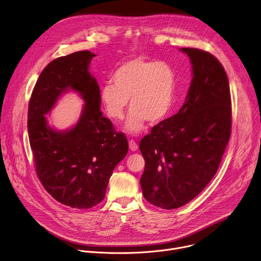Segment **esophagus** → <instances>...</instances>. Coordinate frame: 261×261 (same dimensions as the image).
I'll use <instances>...</instances> for the list:
<instances>
[{
  "label": "esophagus",
  "instance_id": "1",
  "mask_svg": "<svg viewBox=\"0 0 261 261\" xmlns=\"http://www.w3.org/2000/svg\"><path fill=\"white\" fill-rule=\"evenodd\" d=\"M129 148H130L132 151H135V150H137V148H138L137 143H136L133 139L129 140Z\"/></svg>",
  "mask_w": 261,
  "mask_h": 261
}]
</instances>
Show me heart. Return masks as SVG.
Segmentation results:
<instances>
[{
    "mask_svg": "<svg viewBox=\"0 0 261 261\" xmlns=\"http://www.w3.org/2000/svg\"><path fill=\"white\" fill-rule=\"evenodd\" d=\"M112 82L101 87V103L111 119L121 121L130 99L126 129L132 134L140 133L146 121L161 123L175 107L176 73L167 62L144 57L128 59L114 71Z\"/></svg>",
    "mask_w": 261,
    "mask_h": 261,
    "instance_id": "heart-1",
    "label": "heart"
}]
</instances>
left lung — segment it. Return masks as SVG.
<instances>
[{"label": "left lung", "instance_id": "left-lung-1", "mask_svg": "<svg viewBox=\"0 0 261 261\" xmlns=\"http://www.w3.org/2000/svg\"><path fill=\"white\" fill-rule=\"evenodd\" d=\"M180 50L193 65L185 103L139 142L145 161L143 197L167 210L188 204L211 181L231 131L229 84L222 64L207 51Z\"/></svg>", "mask_w": 261, "mask_h": 261}]
</instances>
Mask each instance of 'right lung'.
<instances>
[{
	"label": "right lung",
	"instance_id": "right-lung-1",
	"mask_svg": "<svg viewBox=\"0 0 261 261\" xmlns=\"http://www.w3.org/2000/svg\"><path fill=\"white\" fill-rule=\"evenodd\" d=\"M94 56L77 51L51 61L35 85L28 113L37 175L56 201L75 209H89L103 200L114 169L128 152L125 134L100 111L99 86L89 72ZM68 89L77 92L85 106L71 129L57 132L44 115Z\"/></svg>",
	"mask_w": 261,
	"mask_h": 261
}]
</instances>
